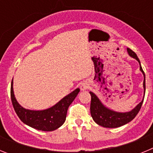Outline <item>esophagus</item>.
<instances>
[{
  "label": "esophagus",
  "mask_w": 153,
  "mask_h": 153,
  "mask_svg": "<svg viewBox=\"0 0 153 153\" xmlns=\"http://www.w3.org/2000/svg\"><path fill=\"white\" fill-rule=\"evenodd\" d=\"M89 88V84L86 82H83V83H82V84H81L80 86V89L82 90H87V89Z\"/></svg>",
  "instance_id": "34e87169"
}]
</instances>
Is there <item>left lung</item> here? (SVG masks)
Segmentation results:
<instances>
[{
    "instance_id": "obj_1",
    "label": "left lung",
    "mask_w": 153,
    "mask_h": 153,
    "mask_svg": "<svg viewBox=\"0 0 153 153\" xmlns=\"http://www.w3.org/2000/svg\"><path fill=\"white\" fill-rule=\"evenodd\" d=\"M127 51L132 57L135 58L140 63V69L144 75V81H143V87L146 90V79L145 73L143 71L140 65V61L138 58L137 55L134 51L129 48H127ZM91 95V103H90V113L93 120L97 123L98 125L106 128H117V127L122 126L125 124L128 123L132 121L136 117L138 113L140 112L141 106L143 105V100L141 102L138 104L134 109L128 113H117L113 110L107 109L103 106L102 102L100 101L98 97L92 92H90Z\"/></svg>"
}]
</instances>
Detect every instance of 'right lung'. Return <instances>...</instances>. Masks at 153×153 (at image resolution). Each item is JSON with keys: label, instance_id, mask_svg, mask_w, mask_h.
<instances>
[{"label": "right lung", "instance_id": "obj_1", "mask_svg": "<svg viewBox=\"0 0 153 153\" xmlns=\"http://www.w3.org/2000/svg\"><path fill=\"white\" fill-rule=\"evenodd\" d=\"M79 92L77 88L66 96L55 106L44 110L35 111L23 108L16 100L13 90V79L10 86V98L16 113L24 123L42 131H53L64 123L67 109Z\"/></svg>", "mask_w": 153, "mask_h": 153}]
</instances>
